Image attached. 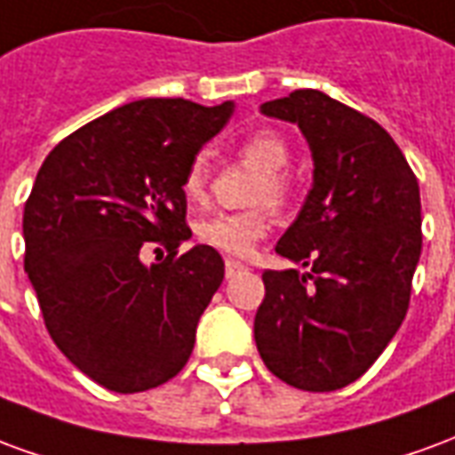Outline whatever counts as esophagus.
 <instances>
[{"label": "esophagus", "instance_id": "1", "mask_svg": "<svg viewBox=\"0 0 455 455\" xmlns=\"http://www.w3.org/2000/svg\"><path fill=\"white\" fill-rule=\"evenodd\" d=\"M224 267H227V277H234L238 275V273H243V270H248L241 260H234V258H227V263H224Z\"/></svg>", "mask_w": 455, "mask_h": 455}]
</instances>
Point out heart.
<instances>
[{
    "instance_id": "1",
    "label": "heart",
    "mask_w": 455,
    "mask_h": 455,
    "mask_svg": "<svg viewBox=\"0 0 455 455\" xmlns=\"http://www.w3.org/2000/svg\"><path fill=\"white\" fill-rule=\"evenodd\" d=\"M238 156L260 168L251 202L256 204H273L283 207L292 195V178L287 175L290 163V146L285 136L275 129H258L248 133L238 143ZM182 195L192 204H202L209 195V158L207 153H197L189 160L188 170L182 175ZM270 231L267 209L256 207L246 212H217L212 217L202 219L197 227L199 241L227 256L246 258L253 253L260 238Z\"/></svg>"
}]
</instances>
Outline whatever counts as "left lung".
I'll return each instance as SVG.
<instances>
[{
    "mask_svg": "<svg viewBox=\"0 0 455 455\" xmlns=\"http://www.w3.org/2000/svg\"><path fill=\"white\" fill-rule=\"evenodd\" d=\"M260 112L302 129L315 185L275 246L309 273H263L258 353L297 390H341L378 361L410 309L419 182L378 121L319 90H295Z\"/></svg>",
    "mask_w": 455,
    "mask_h": 455,
    "instance_id": "1",
    "label": "left lung"
}]
</instances>
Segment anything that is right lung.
<instances>
[{"instance_id": "1", "label": "right lung", "mask_w": 455, "mask_h": 455, "mask_svg": "<svg viewBox=\"0 0 455 455\" xmlns=\"http://www.w3.org/2000/svg\"><path fill=\"white\" fill-rule=\"evenodd\" d=\"M234 104L139 100L55 146L24 207V267L55 346L121 395L175 378L202 312L224 280L212 246L192 236L182 175ZM163 247L156 267L140 258Z\"/></svg>"}]
</instances>
